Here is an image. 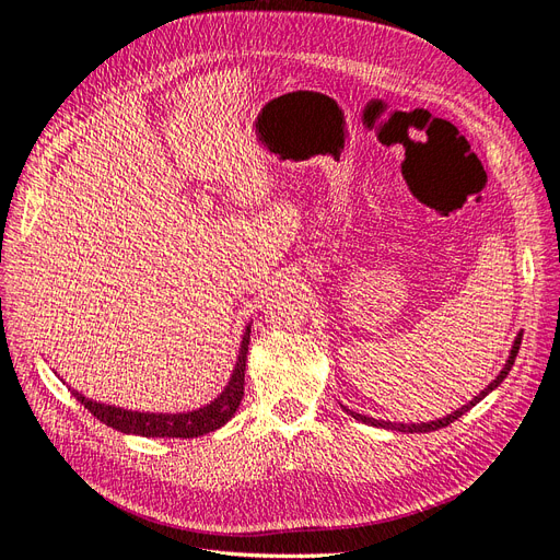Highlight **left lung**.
<instances>
[{"mask_svg": "<svg viewBox=\"0 0 560 560\" xmlns=\"http://www.w3.org/2000/svg\"><path fill=\"white\" fill-rule=\"evenodd\" d=\"M521 337H523V332H518L516 335V339H514V345H512V349H510V358L504 360V365H502V370H500V374L493 378V382L486 386L479 395H475V398L467 402V405H463L460 409H456V411H451V413H446V417H442V419H435V421H428V423H393V421H378V419H372V417H365V413H358V411H353V409H349V407H345V405H339L341 409H345L349 417H353L355 421H363V423H368V425H374V428H386V430H398V432H430V430H440V428H446L448 423H454L456 419H460L465 411H470L477 402H481L486 395L489 393H493L504 378H508V374H510V370H512V365H514V360H516V353H518V347H521Z\"/></svg>", "mask_w": 560, "mask_h": 560, "instance_id": "8db88e82", "label": "left lung"}]
</instances>
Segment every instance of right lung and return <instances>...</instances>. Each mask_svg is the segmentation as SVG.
Segmentation results:
<instances>
[{"label":"right lung","mask_w":560,"mask_h":560,"mask_svg":"<svg viewBox=\"0 0 560 560\" xmlns=\"http://www.w3.org/2000/svg\"><path fill=\"white\" fill-rule=\"evenodd\" d=\"M248 339H250V326H246L240 345V355L234 370L228 378V386L221 390L219 398H213L209 405L192 409V411H176V413H155V411H132L122 409L116 405H104L97 400L85 398L83 393L71 388V395L97 417L102 423H106L114 430L125 432V435H141V438H200L207 432L219 430L225 425L234 411L240 409V402L244 398V372H246V353H248Z\"/></svg>","instance_id":"right-lung-1"}]
</instances>
